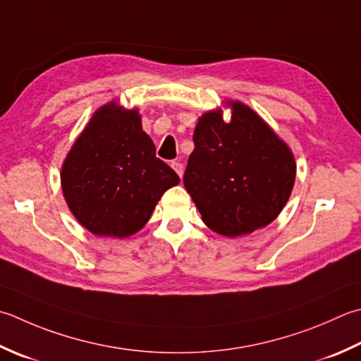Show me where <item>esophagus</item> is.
I'll use <instances>...</instances> for the list:
<instances>
[{
	"label": "esophagus",
	"mask_w": 361,
	"mask_h": 361,
	"mask_svg": "<svg viewBox=\"0 0 361 361\" xmlns=\"http://www.w3.org/2000/svg\"><path fill=\"white\" fill-rule=\"evenodd\" d=\"M172 167H173V171L178 173V176L181 178L183 173H185V166H183V162L181 161H173L172 162Z\"/></svg>",
	"instance_id": "1"
}]
</instances>
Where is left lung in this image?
I'll list each match as a JSON object with an SVG mask.
<instances>
[{
	"mask_svg": "<svg viewBox=\"0 0 361 361\" xmlns=\"http://www.w3.org/2000/svg\"><path fill=\"white\" fill-rule=\"evenodd\" d=\"M199 117L195 148L183 183L208 228L222 236L250 235L277 219L295 180V159L283 139L250 106L228 100Z\"/></svg>",
	"mask_w": 361,
	"mask_h": 361,
	"instance_id": "obj_1",
	"label": "left lung"
}]
</instances>
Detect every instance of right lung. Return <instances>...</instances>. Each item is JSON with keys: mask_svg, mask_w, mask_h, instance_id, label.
I'll list each match as a JSON object with an SVG mask.
<instances>
[{"mask_svg": "<svg viewBox=\"0 0 361 361\" xmlns=\"http://www.w3.org/2000/svg\"><path fill=\"white\" fill-rule=\"evenodd\" d=\"M178 183V175L157 158L137 108L114 100L94 112L61 169L68 209L103 238L123 239L142 230L162 194Z\"/></svg>", "mask_w": 361, "mask_h": 361, "instance_id": "right-lung-1", "label": "right lung"}]
</instances>
